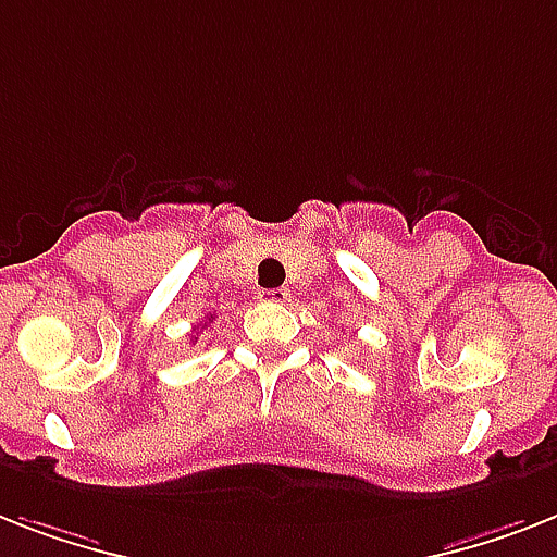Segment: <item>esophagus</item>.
Masks as SVG:
<instances>
[{
	"label": "esophagus",
	"mask_w": 557,
	"mask_h": 557,
	"mask_svg": "<svg viewBox=\"0 0 557 557\" xmlns=\"http://www.w3.org/2000/svg\"><path fill=\"white\" fill-rule=\"evenodd\" d=\"M261 301H273V305H284L289 298V289L287 287H273V289H261L259 293Z\"/></svg>",
	"instance_id": "34e87169"
}]
</instances>
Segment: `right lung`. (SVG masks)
Here are the masks:
<instances>
[{
  "label": "right lung",
  "mask_w": 557,
  "mask_h": 557,
  "mask_svg": "<svg viewBox=\"0 0 557 557\" xmlns=\"http://www.w3.org/2000/svg\"><path fill=\"white\" fill-rule=\"evenodd\" d=\"M210 321H213V315H207V321H205V324H201V330H205L207 324H210Z\"/></svg>",
  "instance_id": "right-lung-1"
}]
</instances>
